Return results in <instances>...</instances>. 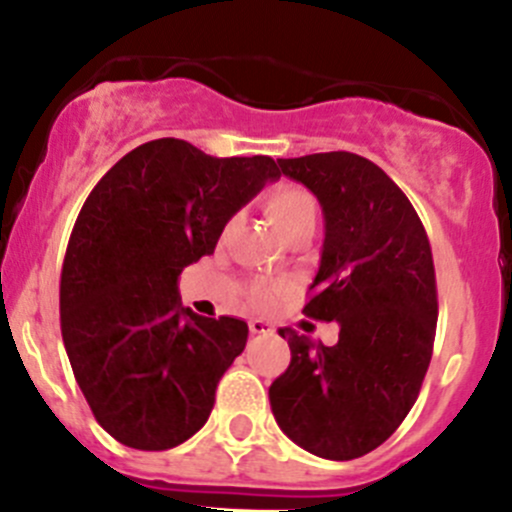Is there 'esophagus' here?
<instances>
[{
  "label": "esophagus",
  "mask_w": 512,
  "mask_h": 512,
  "mask_svg": "<svg viewBox=\"0 0 512 512\" xmlns=\"http://www.w3.org/2000/svg\"><path fill=\"white\" fill-rule=\"evenodd\" d=\"M247 327H250L252 334H272V332H275V327H272L270 322H265V319H250V322H247Z\"/></svg>",
  "instance_id": "obj_1"
}]
</instances>
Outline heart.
Listing matches in <instances>:
<instances>
[{"instance_id": "1", "label": "heart", "mask_w": 512, "mask_h": 512, "mask_svg": "<svg viewBox=\"0 0 512 512\" xmlns=\"http://www.w3.org/2000/svg\"><path fill=\"white\" fill-rule=\"evenodd\" d=\"M265 210L267 218L272 220V225L277 227V232L285 240L304 230L314 232L319 215L317 198L307 188H299V185H280V188L270 190L265 198ZM277 294H280V287L267 285V282H257L250 289L252 302L260 304V307L275 302Z\"/></svg>"}]
</instances>
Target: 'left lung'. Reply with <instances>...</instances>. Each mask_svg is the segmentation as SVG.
I'll return each instance as SVG.
<instances>
[{"mask_svg":"<svg viewBox=\"0 0 512 512\" xmlns=\"http://www.w3.org/2000/svg\"><path fill=\"white\" fill-rule=\"evenodd\" d=\"M277 163L322 205V260L304 314L337 322L339 342L280 329L292 359L270 386L272 414L304 451L352 461L401 426L431 364V245L414 205L371 160L332 151Z\"/></svg>","mask_w":512,"mask_h":512,"instance_id":"obj_1","label":"left lung"}]
</instances>
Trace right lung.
I'll use <instances>...</instances> for the list:
<instances>
[{"mask_svg":"<svg viewBox=\"0 0 512 512\" xmlns=\"http://www.w3.org/2000/svg\"><path fill=\"white\" fill-rule=\"evenodd\" d=\"M277 178L270 156L213 158L158 138L86 198L61 270V337L96 421L123 446L165 451L208 421L247 324L190 312L178 277L213 255L227 220Z\"/></svg>","mask_w":512,"mask_h":512,"instance_id":"obj_1","label":"right lung"}]
</instances>
